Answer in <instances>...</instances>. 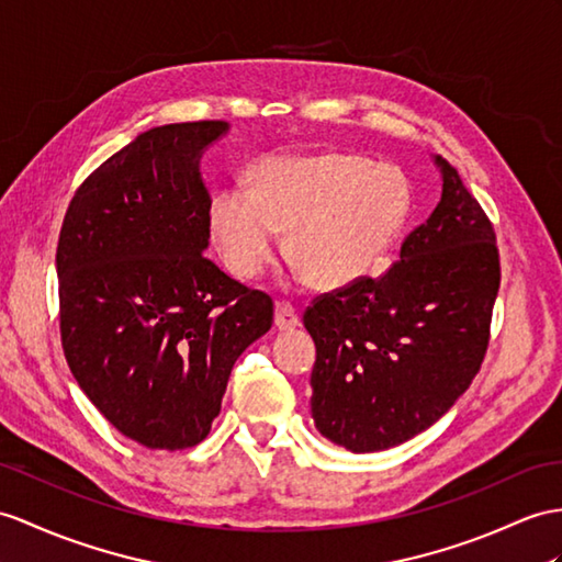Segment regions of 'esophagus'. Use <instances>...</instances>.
Wrapping results in <instances>:
<instances>
[{
	"label": "esophagus",
	"instance_id": "34e87169",
	"mask_svg": "<svg viewBox=\"0 0 562 562\" xmlns=\"http://www.w3.org/2000/svg\"><path fill=\"white\" fill-rule=\"evenodd\" d=\"M273 324H277L279 331H293V328L300 326L297 312L289 303H277V310H273Z\"/></svg>",
	"mask_w": 562,
	"mask_h": 562
}]
</instances>
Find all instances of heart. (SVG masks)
Segmentation results:
<instances>
[{
    "label": "heart",
    "instance_id": "obj_1",
    "mask_svg": "<svg viewBox=\"0 0 562 562\" xmlns=\"http://www.w3.org/2000/svg\"><path fill=\"white\" fill-rule=\"evenodd\" d=\"M413 204L407 176L364 155L267 157L250 188H224L210 202V231L234 277L250 281L289 255L319 291H346L374 277L401 238Z\"/></svg>",
    "mask_w": 562,
    "mask_h": 562
}]
</instances>
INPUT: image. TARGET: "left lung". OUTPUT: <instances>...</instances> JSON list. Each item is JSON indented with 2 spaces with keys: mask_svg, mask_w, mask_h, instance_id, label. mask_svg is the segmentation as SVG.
<instances>
[{
  "mask_svg": "<svg viewBox=\"0 0 562 562\" xmlns=\"http://www.w3.org/2000/svg\"><path fill=\"white\" fill-rule=\"evenodd\" d=\"M441 202L384 277L326 293L303 324L317 346L312 417L352 453L401 446L470 389L488 346L501 265L494 226L434 157Z\"/></svg>",
  "mask_w": 562,
  "mask_h": 562,
  "instance_id": "obj_1",
  "label": "left lung"
}]
</instances>
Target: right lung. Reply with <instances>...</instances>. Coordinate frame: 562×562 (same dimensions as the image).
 I'll return each instance as SVG.
<instances>
[{
  "label": "right lung",
  "mask_w": 562,
  "mask_h": 562,
  "mask_svg": "<svg viewBox=\"0 0 562 562\" xmlns=\"http://www.w3.org/2000/svg\"><path fill=\"white\" fill-rule=\"evenodd\" d=\"M228 128L140 133L76 190L59 234L66 362L123 436L155 450L210 434L231 369L273 322L269 295L202 257L212 200L200 159Z\"/></svg>",
  "instance_id": "1"
}]
</instances>
